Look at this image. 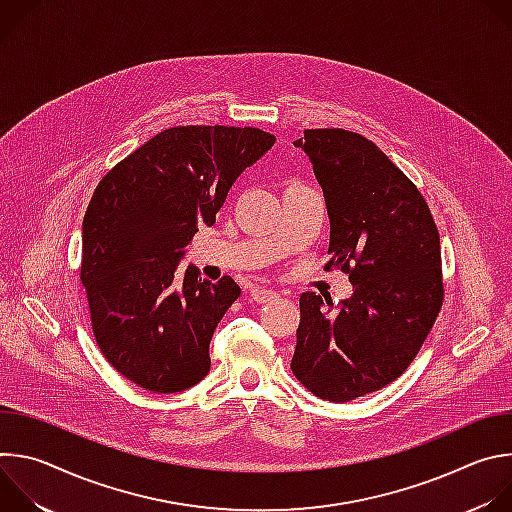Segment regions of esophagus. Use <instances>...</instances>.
<instances>
[{"mask_svg":"<svg viewBox=\"0 0 512 512\" xmlns=\"http://www.w3.org/2000/svg\"><path fill=\"white\" fill-rule=\"evenodd\" d=\"M249 296H251V300L257 302V304H269V302L277 300V291H273L271 287H261V285H257V287H251Z\"/></svg>","mask_w":512,"mask_h":512,"instance_id":"esophagus-1","label":"esophagus"}]
</instances>
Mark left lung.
Instances as JSON below:
<instances>
[{"label": "left lung", "instance_id": "obj_1", "mask_svg": "<svg viewBox=\"0 0 512 512\" xmlns=\"http://www.w3.org/2000/svg\"><path fill=\"white\" fill-rule=\"evenodd\" d=\"M330 216V261L352 283L336 308L300 296L291 371L316 397L346 403L409 367L444 302L440 233L415 184L373 141L346 129H306Z\"/></svg>", "mask_w": 512, "mask_h": 512}]
</instances>
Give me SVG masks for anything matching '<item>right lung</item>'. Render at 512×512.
<instances>
[{"label": "right lung", "mask_w": 512, "mask_h": 512, "mask_svg": "<svg viewBox=\"0 0 512 512\" xmlns=\"http://www.w3.org/2000/svg\"><path fill=\"white\" fill-rule=\"evenodd\" d=\"M275 137L255 127H172L119 162L83 221L81 281L97 344L111 367L152 393H180L210 369L208 344L241 296L233 277L210 283L188 265L198 227Z\"/></svg>", "instance_id": "add662e5"}]
</instances>
